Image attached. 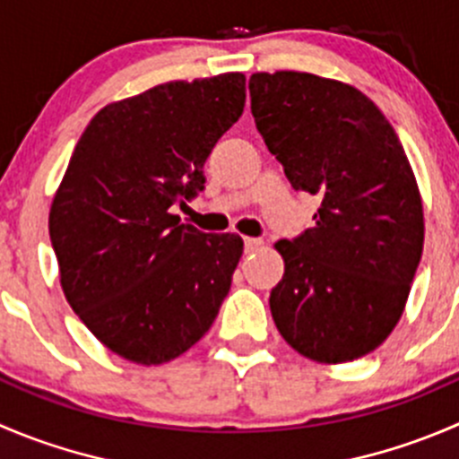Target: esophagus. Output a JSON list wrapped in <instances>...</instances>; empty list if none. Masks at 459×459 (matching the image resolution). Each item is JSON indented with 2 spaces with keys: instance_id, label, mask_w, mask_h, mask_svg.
<instances>
[{
  "instance_id": "obj_1",
  "label": "esophagus",
  "mask_w": 459,
  "mask_h": 459,
  "mask_svg": "<svg viewBox=\"0 0 459 459\" xmlns=\"http://www.w3.org/2000/svg\"><path fill=\"white\" fill-rule=\"evenodd\" d=\"M262 247V239L260 238H244V251L253 253Z\"/></svg>"
}]
</instances>
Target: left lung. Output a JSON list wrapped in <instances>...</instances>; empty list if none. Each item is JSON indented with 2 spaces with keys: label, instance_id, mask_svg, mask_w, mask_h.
I'll list each match as a JSON object with an SVG mask.
<instances>
[{
  "label": "left lung",
  "instance_id": "left-lung-1",
  "mask_svg": "<svg viewBox=\"0 0 459 459\" xmlns=\"http://www.w3.org/2000/svg\"><path fill=\"white\" fill-rule=\"evenodd\" d=\"M251 114L293 190L318 195L316 226L275 244V327L302 357L345 363L388 338L424 248V208L399 136L350 84L253 74Z\"/></svg>",
  "mask_w": 459,
  "mask_h": 459
}]
</instances>
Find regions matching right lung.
<instances>
[{"label": "right lung", "instance_id": "1", "mask_svg": "<svg viewBox=\"0 0 459 459\" xmlns=\"http://www.w3.org/2000/svg\"><path fill=\"white\" fill-rule=\"evenodd\" d=\"M247 78L166 82L102 107L51 204L48 235L71 309L127 361L157 366L211 329L244 242L179 224L204 163L242 117Z\"/></svg>", "mask_w": 459, "mask_h": 459}]
</instances>
